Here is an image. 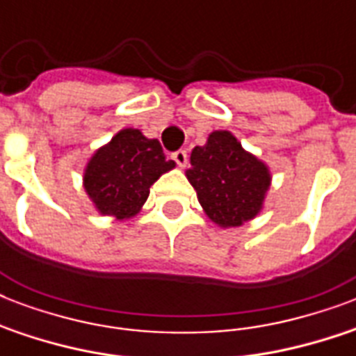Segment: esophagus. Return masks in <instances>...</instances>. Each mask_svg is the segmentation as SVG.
I'll return each mask as SVG.
<instances>
[{"instance_id": "obj_1", "label": "esophagus", "mask_w": 356, "mask_h": 356, "mask_svg": "<svg viewBox=\"0 0 356 356\" xmlns=\"http://www.w3.org/2000/svg\"><path fill=\"white\" fill-rule=\"evenodd\" d=\"M172 159L177 162L179 168H184L186 166V162H188V155H186V151L184 149H179L175 153H172Z\"/></svg>"}]
</instances>
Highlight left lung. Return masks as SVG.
<instances>
[{"mask_svg": "<svg viewBox=\"0 0 356 356\" xmlns=\"http://www.w3.org/2000/svg\"><path fill=\"white\" fill-rule=\"evenodd\" d=\"M186 179L203 211L218 227H240L259 216L271 184L266 162L242 147L231 131H212L205 145H195Z\"/></svg>", "mask_w": 356, "mask_h": 356, "instance_id": "left-lung-1", "label": "left lung"}]
</instances>
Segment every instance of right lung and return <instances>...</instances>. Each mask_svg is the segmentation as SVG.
Returning a JSON list of instances; mask_svg holds the SVG:
<instances>
[{
	"instance_id": "right-lung-1",
	"label": "right lung",
	"mask_w": 356,
	"mask_h": 356,
	"mask_svg": "<svg viewBox=\"0 0 356 356\" xmlns=\"http://www.w3.org/2000/svg\"><path fill=\"white\" fill-rule=\"evenodd\" d=\"M173 168L159 140L140 129H122L86 162L83 186L102 216L123 222L142 211L151 184Z\"/></svg>"
}]
</instances>
